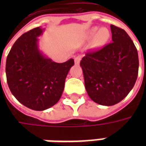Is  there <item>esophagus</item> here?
Listing matches in <instances>:
<instances>
[{
  "instance_id": "1",
  "label": "esophagus",
  "mask_w": 146,
  "mask_h": 146,
  "mask_svg": "<svg viewBox=\"0 0 146 146\" xmlns=\"http://www.w3.org/2000/svg\"><path fill=\"white\" fill-rule=\"evenodd\" d=\"M80 60H81V56H80V55H78V56H76V57H75V58H74V62H75L76 65H78V64L80 63Z\"/></svg>"
}]
</instances>
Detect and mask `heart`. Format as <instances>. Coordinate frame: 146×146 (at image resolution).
<instances>
[{"label": "heart", "mask_w": 146, "mask_h": 146, "mask_svg": "<svg viewBox=\"0 0 146 146\" xmlns=\"http://www.w3.org/2000/svg\"><path fill=\"white\" fill-rule=\"evenodd\" d=\"M88 36L90 37L95 36V44H96V45L102 46V45L105 44L108 41V40L110 39V32L106 28H102V29L98 30V28L94 27L89 31Z\"/></svg>", "instance_id": "b5f03b06"}]
</instances>
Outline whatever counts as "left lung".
<instances>
[{
    "label": "left lung",
    "instance_id": "left-lung-1",
    "mask_svg": "<svg viewBox=\"0 0 146 146\" xmlns=\"http://www.w3.org/2000/svg\"><path fill=\"white\" fill-rule=\"evenodd\" d=\"M110 28L113 42L86 53L80 63L89 97L107 106L117 104L131 91L139 66L138 51L128 34L113 25Z\"/></svg>",
    "mask_w": 146,
    "mask_h": 146
}]
</instances>
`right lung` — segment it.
Returning <instances> with one entry per match:
<instances>
[{
  "label": "right lung",
  "mask_w": 146,
  "mask_h": 146,
  "mask_svg": "<svg viewBox=\"0 0 146 146\" xmlns=\"http://www.w3.org/2000/svg\"><path fill=\"white\" fill-rule=\"evenodd\" d=\"M44 29L36 27L23 33L9 51L6 76L10 91L27 108L43 111L60 99L65 80L74 60L53 62L40 51L38 36Z\"/></svg>",
  "instance_id": "right-lung-1"
}]
</instances>
